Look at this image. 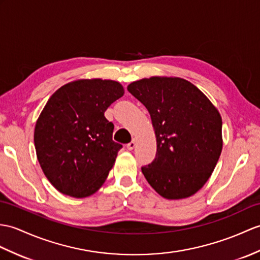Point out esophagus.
I'll return each mask as SVG.
<instances>
[{"instance_id": "obj_1", "label": "esophagus", "mask_w": 260, "mask_h": 260, "mask_svg": "<svg viewBox=\"0 0 260 260\" xmlns=\"http://www.w3.org/2000/svg\"><path fill=\"white\" fill-rule=\"evenodd\" d=\"M135 145H136V141H135V140H133L132 142H129V143L127 144V146H126V147H127V149H128V150H132L133 148L135 147Z\"/></svg>"}]
</instances>
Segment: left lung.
Here are the masks:
<instances>
[{
	"instance_id": "1",
	"label": "left lung",
	"mask_w": 260,
	"mask_h": 260,
	"mask_svg": "<svg viewBox=\"0 0 260 260\" xmlns=\"http://www.w3.org/2000/svg\"><path fill=\"white\" fill-rule=\"evenodd\" d=\"M128 92L147 108L157 152L142 172L167 199L194 195L207 182L222 148L221 117L201 90L178 77H150Z\"/></svg>"
}]
</instances>
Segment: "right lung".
Wrapping results in <instances>:
<instances>
[{
  "instance_id": "right-lung-1",
  "label": "right lung",
  "mask_w": 260,
  "mask_h": 260,
  "mask_svg": "<svg viewBox=\"0 0 260 260\" xmlns=\"http://www.w3.org/2000/svg\"><path fill=\"white\" fill-rule=\"evenodd\" d=\"M123 94L118 82L95 78L66 84L47 101L34 144L42 171L62 194L87 197L105 182L123 145L113 141L104 113Z\"/></svg>"
}]
</instances>
